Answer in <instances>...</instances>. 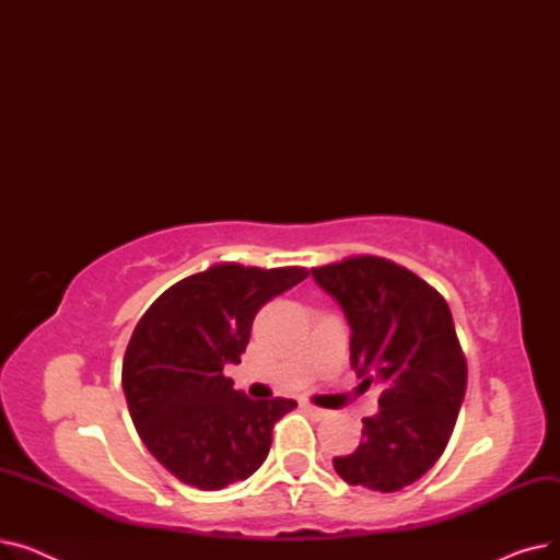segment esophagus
<instances>
[{"label":"esophagus","mask_w":560,"mask_h":560,"mask_svg":"<svg viewBox=\"0 0 560 560\" xmlns=\"http://www.w3.org/2000/svg\"><path fill=\"white\" fill-rule=\"evenodd\" d=\"M302 408L306 410V413H311L313 418H317V420H322V418H327V410H322V408H317V406H313V404H302Z\"/></svg>","instance_id":"1"}]
</instances>
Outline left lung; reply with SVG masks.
Wrapping results in <instances>:
<instances>
[{
    "instance_id": "obj_1",
    "label": "left lung",
    "mask_w": 560,
    "mask_h": 560,
    "mask_svg": "<svg viewBox=\"0 0 560 560\" xmlns=\"http://www.w3.org/2000/svg\"><path fill=\"white\" fill-rule=\"evenodd\" d=\"M351 329V368L378 384V413L363 420L354 454L334 467L351 486L395 492L445 452L467 386V365L447 302L418 275L378 256L311 270Z\"/></svg>"
}]
</instances>
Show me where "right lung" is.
<instances>
[{"label": "right lung", "instance_id": "add662e5", "mask_svg": "<svg viewBox=\"0 0 560 560\" xmlns=\"http://www.w3.org/2000/svg\"><path fill=\"white\" fill-rule=\"evenodd\" d=\"M306 277L222 262L170 285L140 317L122 388L144 447L179 481L220 490L268 458L275 424L298 401H254L233 390L224 368L241 363L260 306Z\"/></svg>", "mask_w": 560, "mask_h": 560}]
</instances>
